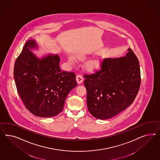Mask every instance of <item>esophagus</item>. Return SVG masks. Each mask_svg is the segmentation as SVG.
Wrapping results in <instances>:
<instances>
[{
	"label": "esophagus",
	"mask_w": 160,
	"mask_h": 160,
	"mask_svg": "<svg viewBox=\"0 0 160 160\" xmlns=\"http://www.w3.org/2000/svg\"><path fill=\"white\" fill-rule=\"evenodd\" d=\"M76 81L78 82V84H81L83 81V78H82V76L80 74H78L76 76Z\"/></svg>",
	"instance_id": "34e87169"
}]
</instances>
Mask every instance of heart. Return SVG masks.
<instances>
[{
    "mask_svg": "<svg viewBox=\"0 0 160 160\" xmlns=\"http://www.w3.org/2000/svg\"><path fill=\"white\" fill-rule=\"evenodd\" d=\"M68 60L70 63H74L76 61L75 58L72 54H70L68 56ZM87 68L90 70H91L92 72H95L100 68V64L97 61H92V62H90L89 63H87Z\"/></svg>",
    "mask_w": 160,
    "mask_h": 160,
    "instance_id": "b5f03b06",
    "label": "heart"
}]
</instances>
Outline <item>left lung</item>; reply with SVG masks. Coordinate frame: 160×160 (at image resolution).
Returning a JSON list of instances; mask_svg holds the SVG:
<instances>
[{
	"instance_id": "obj_1",
	"label": "left lung",
	"mask_w": 160,
	"mask_h": 160,
	"mask_svg": "<svg viewBox=\"0 0 160 160\" xmlns=\"http://www.w3.org/2000/svg\"><path fill=\"white\" fill-rule=\"evenodd\" d=\"M126 56L106 58L102 70L86 76L88 112L100 120H107L122 112L134 102L141 83L139 62L131 48Z\"/></svg>"
}]
</instances>
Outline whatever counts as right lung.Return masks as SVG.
Returning a JSON list of instances; mask_svg holds the SVG:
<instances>
[{"mask_svg": "<svg viewBox=\"0 0 160 160\" xmlns=\"http://www.w3.org/2000/svg\"><path fill=\"white\" fill-rule=\"evenodd\" d=\"M39 48L34 39L26 43L15 62L14 78L26 108L36 116L49 118L63 111L68 94L78 83L74 73L61 70L58 54L39 58L32 52Z\"/></svg>", "mask_w": 160, "mask_h": 160, "instance_id": "add662e5", "label": "right lung"}]
</instances>
